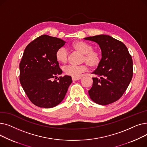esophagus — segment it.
Masks as SVG:
<instances>
[{"mask_svg": "<svg viewBox=\"0 0 147 147\" xmlns=\"http://www.w3.org/2000/svg\"><path fill=\"white\" fill-rule=\"evenodd\" d=\"M82 79V78L81 77H72V80H73V81L74 82V81H76V80H80V79Z\"/></svg>", "mask_w": 147, "mask_h": 147, "instance_id": "obj_1", "label": "esophagus"}]
</instances>
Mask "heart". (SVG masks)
<instances>
[{"instance_id": "heart-1", "label": "heart", "mask_w": 147, "mask_h": 147, "mask_svg": "<svg viewBox=\"0 0 147 147\" xmlns=\"http://www.w3.org/2000/svg\"><path fill=\"white\" fill-rule=\"evenodd\" d=\"M73 46L76 50L83 54V61L86 62L90 67H96L99 65L101 61V55L98 52L93 50V47L91 45L83 42H78L74 43ZM55 57L58 61L63 63H65L68 57V52L67 48L64 46L59 48L56 52ZM87 69L86 64L80 65L69 64L63 67L64 73L73 77H79L83 72L86 71Z\"/></svg>"}]
</instances>
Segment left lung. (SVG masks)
Instances as JSON below:
<instances>
[{
  "label": "left lung",
  "mask_w": 147,
  "mask_h": 147,
  "mask_svg": "<svg viewBox=\"0 0 147 147\" xmlns=\"http://www.w3.org/2000/svg\"><path fill=\"white\" fill-rule=\"evenodd\" d=\"M96 43L101 50L102 58L92 74L93 84L88 91L95 103L105 105L123 95L133 76V61L126 46L109 35L101 34L84 38Z\"/></svg>",
  "instance_id": "1"
}]
</instances>
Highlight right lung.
I'll return each mask as SVG.
<instances>
[{"label": "right lung", "instance_id": "right-lung-1", "mask_svg": "<svg viewBox=\"0 0 147 147\" xmlns=\"http://www.w3.org/2000/svg\"><path fill=\"white\" fill-rule=\"evenodd\" d=\"M65 42L61 38L42 35L26 48L20 64V80L28 98L33 104L50 109L64 99L71 76L60 77L63 73L55 57L57 51Z\"/></svg>", "mask_w": 147, "mask_h": 147}]
</instances>
